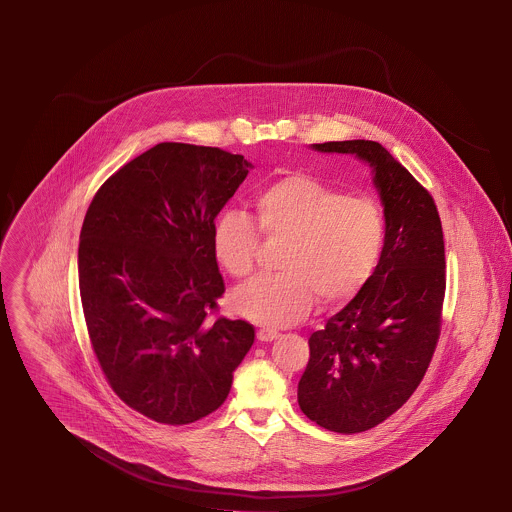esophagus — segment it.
Returning a JSON list of instances; mask_svg holds the SVG:
<instances>
[{
  "instance_id": "1",
  "label": "esophagus",
  "mask_w": 512,
  "mask_h": 512,
  "mask_svg": "<svg viewBox=\"0 0 512 512\" xmlns=\"http://www.w3.org/2000/svg\"><path fill=\"white\" fill-rule=\"evenodd\" d=\"M278 337H280V333L276 329H260L258 331V341H262V343H270V341H274Z\"/></svg>"
}]
</instances>
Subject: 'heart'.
Segmentation results:
<instances>
[{
  "label": "heart",
  "mask_w": 512,
  "mask_h": 512,
  "mask_svg": "<svg viewBox=\"0 0 512 512\" xmlns=\"http://www.w3.org/2000/svg\"><path fill=\"white\" fill-rule=\"evenodd\" d=\"M254 207L260 232L286 240L282 274L232 293L238 315L268 327L293 325L311 313L317 297L327 305L349 301L372 276L384 244V219L374 201L347 197L309 175H288L264 187ZM211 242L226 274H252L260 236L246 213L224 211Z\"/></svg>",
  "instance_id": "obj_1"
}]
</instances>
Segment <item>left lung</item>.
<instances>
[{
  "instance_id": "left-lung-1",
  "label": "left lung",
  "mask_w": 512,
  "mask_h": 512,
  "mask_svg": "<svg viewBox=\"0 0 512 512\" xmlns=\"http://www.w3.org/2000/svg\"><path fill=\"white\" fill-rule=\"evenodd\" d=\"M368 165L384 213L380 260L361 292L309 337L301 412L337 434L366 432L418 388L439 337L445 248L432 195L370 140L311 144Z\"/></svg>"
}]
</instances>
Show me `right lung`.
<instances>
[{"mask_svg":"<svg viewBox=\"0 0 512 512\" xmlns=\"http://www.w3.org/2000/svg\"><path fill=\"white\" fill-rule=\"evenodd\" d=\"M250 169L219 147L163 142L114 173L82 222L92 349L114 392L159 424L215 412L254 343L250 323L207 319L224 292L215 219Z\"/></svg>","mask_w":512,"mask_h":512,"instance_id":"1","label":"right lung"}]
</instances>
